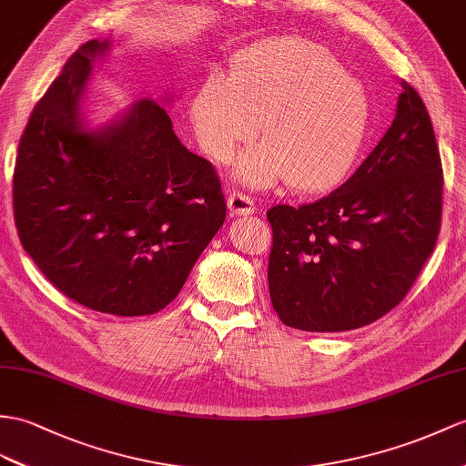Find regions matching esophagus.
Returning a JSON list of instances; mask_svg holds the SVG:
<instances>
[{
  "label": "esophagus",
  "mask_w": 466,
  "mask_h": 466,
  "mask_svg": "<svg viewBox=\"0 0 466 466\" xmlns=\"http://www.w3.org/2000/svg\"><path fill=\"white\" fill-rule=\"evenodd\" d=\"M229 209L233 215H248V213H255V201L245 196L243 191H233L229 194Z\"/></svg>",
  "instance_id": "1"
}]
</instances>
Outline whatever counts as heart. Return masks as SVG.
Returning <instances> with one entry per match:
<instances>
[{
  "instance_id": "1",
  "label": "heart",
  "mask_w": 466,
  "mask_h": 466,
  "mask_svg": "<svg viewBox=\"0 0 466 466\" xmlns=\"http://www.w3.org/2000/svg\"><path fill=\"white\" fill-rule=\"evenodd\" d=\"M198 140L215 162H231L263 122L265 142L237 176L248 186L287 181L322 191L356 164L371 124L366 86L336 56L306 39H270L237 55L231 78L211 75L191 102Z\"/></svg>"
}]
</instances>
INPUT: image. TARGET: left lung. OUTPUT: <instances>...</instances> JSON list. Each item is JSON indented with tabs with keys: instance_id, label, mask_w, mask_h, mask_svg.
Returning <instances> with one entry per match:
<instances>
[{
	"instance_id": "obj_1",
	"label": "left lung",
	"mask_w": 466,
	"mask_h": 466,
	"mask_svg": "<svg viewBox=\"0 0 466 466\" xmlns=\"http://www.w3.org/2000/svg\"><path fill=\"white\" fill-rule=\"evenodd\" d=\"M397 115L342 186L267 211L268 292L282 324L344 332L393 310L441 231L442 167L425 102L401 83Z\"/></svg>"
}]
</instances>
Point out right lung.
Instances as JSON below:
<instances>
[{
	"label": "right lung",
	"instance_id": "right-lung-1",
	"mask_svg": "<svg viewBox=\"0 0 466 466\" xmlns=\"http://www.w3.org/2000/svg\"><path fill=\"white\" fill-rule=\"evenodd\" d=\"M86 41L33 108L19 140L14 219L33 263L65 297L115 316L172 302L225 221L211 162L177 140L167 112L142 98L100 132L83 127Z\"/></svg>",
	"mask_w": 466,
	"mask_h": 466
}]
</instances>
